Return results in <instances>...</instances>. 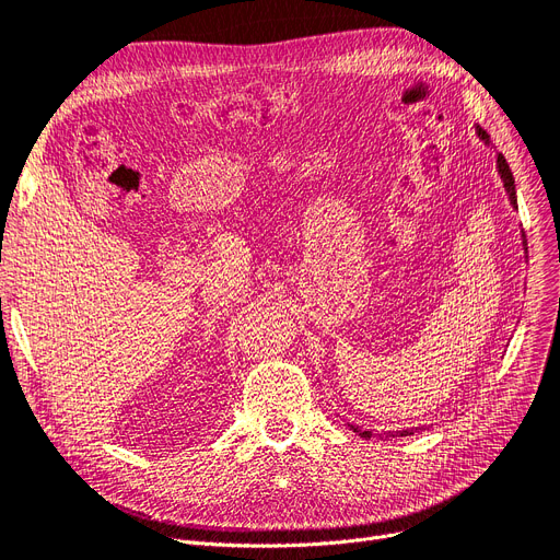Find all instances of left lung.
Segmentation results:
<instances>
[{
  "instance_id": "8db88e82",
  "label": "left lung",
  "mask_w": 560,
  "mask_h": 560,
  "mask_svg": "<svg viewBox=\"0 0 560 560\" xmlns=\"http://www.w3.org/2000/svg\"><path fill=\"white\" fill-rule=\"evenodd\" d=\"M475 133H478V138L485 142V144H489V136H487V131H482L480 127H475ZM495 168H499V175H501V179H503V186H505V194H508V198H510V205L514 207L516 210V191H514V177H512V171H510V165H508V161H505V156L503 154H495ZM350 429H353L355 433H360L362 439H371L374 436V433L371 431H366V429H360V427H355V424H350ZM399 436H410L412 433V429H404V431H397ZM395 439V431H387V439Z\"/></svg>"
}]
</instances>
